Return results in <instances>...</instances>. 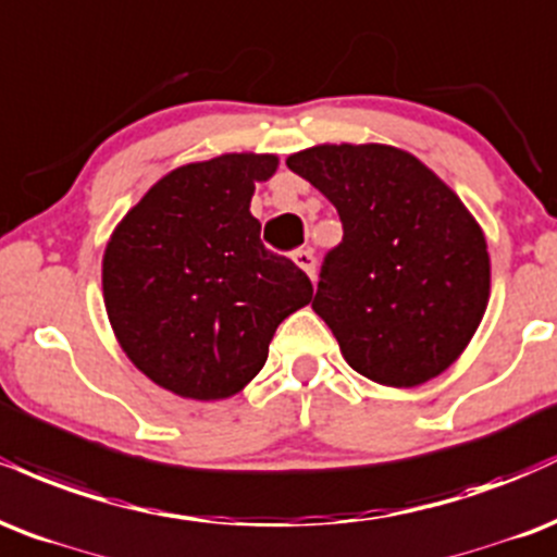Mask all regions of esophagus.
<instances>
[{"label":"esophagus","mask_w":557,"mask_h":557,"mask_svg":"<svg viewBox=\"0 0 557 557\" xmlns=\"http://www.w3.org/2000/svg\"><path fill=\"white\" fill-rule=\"evenodd\" d=\"M294 263H297L310 278H315V255L312 250H297L294 252Z\"/></svg>","instance_id":"34e87169"}]
</instances>
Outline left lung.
I'll return each mask as SVG.
<instances>
[{
    "instance_id": "1",
    "label": "left lung",
    "mask_w": 557,
    "mask_h": 557,
    "mask_svg": "<svg viewBox=\"0 0 557 557\" xmlns=\"http://www.w3.org/2000/svg\"><path fill=\"white\" fill-rule=\"evenodd\" d=\"M286 166L336 206L344 239L320 271L312 310L351 370L414 388L448 370L490 299L482 226L459 195L407 150L323 143Z\"/></svg>"
}]
</instances>
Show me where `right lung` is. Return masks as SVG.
I'll use <instances>...</instances> for the list:
<instances>
[{
	"label": "right lung",
	"instance_id": "right-lung-1",
	"mask_svg": "<svg viewBox=\"0 0 557 557\" xmlns=\"http://www.w3.org/2000/svg\"><path fill=\"white\" fill-rule=\"evenodd\" d=\"M273 153L185 163L124 213L103 250V305L122 351L195 401L239 394L263 370L278 323L312 299L310 278L268 252L250 213Z\"/></svg>",
	"mask_w": 557,
	"mask_h": 557
}]
</instances>
